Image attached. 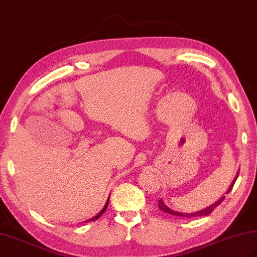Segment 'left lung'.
<instances>
[{
    "instance_id": "8db88e82",
    "label": "left lung",
    "mask_w": 257,
    "mask_h": 257,
    "mask_svg": "<svg viewBox=\"0 0 257 257\" xmlns=\"http://www.w3.org/2000/svg\"><path fill=\"white\" fill-rule=\"evenodd\" d=\"M238 176H239V172L236 173V176H235V178L233 179V181H232V183L231 185H230V187H229V189H228V191H227V193H229L230 191H231L232 190V188H233V185H234V182H235V180H236V178H238ZM225 200V196H222V197H220V199L217 201V202H215L213 205H210V206H208V207H206V208H204V209H202V210H199V212H195V213H180V212H176V210H173V209H170L165 203H164V201L161 199V200H159V208L161 209V210H163V212H165V213H167V214H170V215H173V216H178V217H187V218H192V217H201V216H207V215H209L210 213L213 212V210L219 205V204Z\"/></svg>"
}]
</instances>
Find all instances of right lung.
I'll return each mask as SVG.
<instances>
[{"instance_id": "right-lung-1", "label": "right lung", "mask_w": 257, "mask_h": 257, "mask_svg": "<svg viewBox=\"0 0 257 257\" xmlns=\"http://www.w3.org/2000/svg\"><path fill=\"white\" fill-rule=\"evenodd\" d=\"M107 205H108V201L106 202V204H105V206H104V208H103V209L101 210V212H100V213H98V214H97L96 216H94V217H93V218H91V219H89V220H87V221H91V220H92V221H94V220H96V219H98V218H100V216H101V215H102V214H103V213L105 212V209H106V208H107Z\"/></svg>"}]
</instances>
